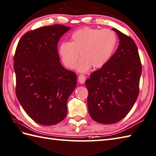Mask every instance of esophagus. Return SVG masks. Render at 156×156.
<instances>
[{"instance_id":"1","label":"esophagus","mask_w":156,"mask_h":156,"mask_svg":"<svg viewBox=\"0 0 156 156\" xmlns=\"http://www.w3.org/2000/svg\"><path fill=\"white\" fill-rule=\"evenodd\" d=\"M78 79H79V82L81 84H83L85 81V76L84 75L81 74L80 75H79Z\"/></svg>"}]
</instances>
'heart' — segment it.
I'll return each instance as SVG.
<instances>
[{
    "instance_id": "b5f03b06",
    "label": "heart",
    "mask_w": 156,
    "mask_h": 156,
    "mask_svg": "<svg viewBox=\"0 0 156 156\" xmlns=\"http://www.w3.org/2000/svg\"><path fill=\"white\" fill-rule=\"evenodd\" d=\"M117 37L110 29H96L85 27L71 34L70 42H64L58 48L62 62L67 68L73 69L76 65L79 72L103 67L109 61L115 51Z\"/></svg>"
}]
</instances>
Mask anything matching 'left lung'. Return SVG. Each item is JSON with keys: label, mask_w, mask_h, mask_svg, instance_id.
I'll use <instances>...</instances> for the list:
<instances>
[{"label": "left lung", "mask_w": 156, "mask_h": 156, "mask_svg": "<svg viewBox=\"0 0 156 156\" xmlns=\"http://www.w3.org/2000/svg\"><path fill=\"white\" fill-rule=\"evenodd\" d=\"M119 44L109 61L85 81L87 106L98 123L119 122L132 108L139 94L141 64L137 47L131 37L113 28Z\"/></svg>", "instance_id": "8db88e82"}]
</instances>
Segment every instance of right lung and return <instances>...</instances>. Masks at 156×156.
I'll use <instances>...</instances> for the list:
<instances>
[{"label": "right lung", "instance_id": "1", "mask_svg": "<svg viewBox=\"0 0 156 156\" xmlns=\"http://www.w3.org/2000/svg\"><path fill=\"white\" fill-rule=\"evenodd\" d=\"M70 27L54 25L29 31L20 38L14 57L16 95L37 123L53 126L67 115L69 97L77 75L60 63L57 44Z\"/></svg>", "mask_w": 156, "mask_h": 156}]
</instances>
